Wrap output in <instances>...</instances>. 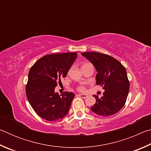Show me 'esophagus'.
<instances>
[{"label":"esophagus","mask_w":151,"mask_h":151,"mask_svg":"<svg viewBox=\"0 0 151 151\" xmlns=\"http://www.w3.org/2000/svg\"><path fill=\"white\" fill-rule=\"evenodd\" d=\"M78 96L81 97V98H84V99L87 97V95H86V94H78Z\"/></svg>","instance_id":"34e87169"}]
</instances>
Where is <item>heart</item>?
Returning <instances> with one entry per match:
<instances>
[{"mask_svg":"<svg viewBox=\"0 0 151 151\" xmlns=\"http://www.w3.org/2000/svg\"><path fill=\"white\" fill-rule=\"evenodd\" d=\"M77 89H78V91H83L84 89H85V87H84V86H78Z\"/></svg>","mask_w":151,"mask_h":151,"instance_id":"b5f03b06","label":"heart"}]
</instances>
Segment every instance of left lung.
I'll list each match as a JSON object with an SVG mask.
<instances>
[{
	"mask_svg": "<svg viewBox=\"0 0 151 151\" xmlns=\"http://www.w3.org/2000/svg\"><path fill=\"white\" fill-rule=\"evenodd\" d=\"M81 55L93 64L97 71L96 84L103 86V96L96 99L91 111L102 116L116 114L124 106L129 91V81L124 66L115 58L103 53L87 52Z\"/></svg>",
	"mask_w": 151,
	"mask_h": 151,
	"instance_id": "obj_1",
	"label": "left lung"
}]
</instances>
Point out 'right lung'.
I'll list each match as a JSON object with an SVG mask.
<instances>
[{
	"label": "right lung",
	"mask_w": 151,
	"mask_h": 151,
	"mask_svg": "<svg viewBox=\"0 0 151 151\" xmlns=\"http://www.w3.org/2000/svg\"><path fill=\"white\" fill-rule=\"evenodd\" d=\"M76 52L46 55L30 68L26 86V94L30 106L38 115L48 121L63 119L69 111L75 94L55 91L65 77L77 58Z\"/></svg>",
	"instance_id": "1"
}]
</instances>
